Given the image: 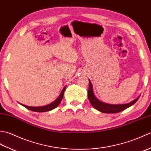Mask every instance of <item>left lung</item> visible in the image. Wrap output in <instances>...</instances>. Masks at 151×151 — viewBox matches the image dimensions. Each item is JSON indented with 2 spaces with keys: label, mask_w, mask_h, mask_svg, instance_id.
I'll return each instance as SVG.
<instances>
[{
  "label": "left lung",
  "mask_w": 151,
  "mask_h": 151,
  "mask_svg": "<svg viewBox=\"0 0 151 151\" xmlns=\"http://www.w3.org/2000/svg\"><path fill=\"white\" fill-rule=\"evenodd\" d=\"M88 97L89 102H90L91 104L93 106L96 110L100 111L102 113L105 114H114V113H118L124 110L125 109L129 108L131 106H132L134 104H135L138 100L140 96L136 98L135 100L131 101L129 103L127 104H111L105 103L101 101L100 100L95 97L93 92V85L89 80V89H88Z\"/></svg>",
  "instance_id": "1"
}]
</instances>
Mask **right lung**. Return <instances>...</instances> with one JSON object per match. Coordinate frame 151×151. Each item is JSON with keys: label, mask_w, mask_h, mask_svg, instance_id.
<instances>
[{"label": "right lung", "mask_w": 151, "mask_h": 151, "mask_svg": "<svg viewBox=\"0 0 151 151\" xmlns=\"http://www.w3.org/2000/svg\"><path fill=\"white\" fill-rule=\"evenodd\" d=\"M65 88H66V86H65V87L63 88L62 92L60 93V95L58 96V97L55 101H54V102H52V103H50L49 104H47L46 106H37V107L28 106L22 104L21 103H19H19L20 104H21L22 106H23L24 107L28 109V110H30L31 111H36V112H45V111H48L52 110L53 109L56 108L60 104L61 101H62V98L63 97L64 91H65Z\"/></svg>", "instance_id": "1"}]
</instances>
